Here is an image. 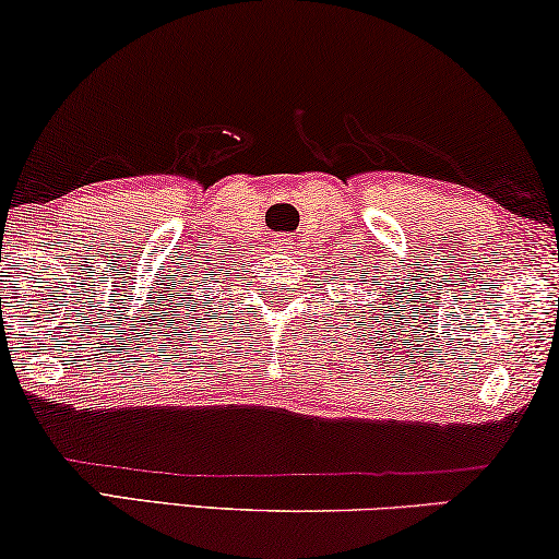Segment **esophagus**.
Returning a JSON list of instances; mask_svg holds the SVG:
<instances>
[{"instance_id": "obj_1", "label": "esophagus", "mask_w": 559, "mask_h": 559, "mask_svg": "<svg viewBox=\"0 0 559 559\" xmlns=\"http://www.w3.org/2000/svg\"><path fill=\"white\" fill-rule=\"evenodd\" d=\"M271 246L276 248V250H288L290 246H294V240H290V235H288V233H281V235H273Z\"/></svg>"}]
</instances>
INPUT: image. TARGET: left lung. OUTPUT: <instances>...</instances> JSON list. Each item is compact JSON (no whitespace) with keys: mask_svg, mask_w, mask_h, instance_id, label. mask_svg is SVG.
Returning a JSON list of instances; mask_svg holds the SVG:
<instances>
[{"mask_svg":"<svg viewBox=\"0 0 559 559\" xmlns=\"http://www.w3.org/2000/svg\"><path fill=\"white\" fill-rule=\"evenodd\" d=\"M340 286H344V283H340Z\"/></svg>","mask_w":559,"mask_h":559,"instance_id":"left-lung-1","label":"left lung"}]
</instances>
